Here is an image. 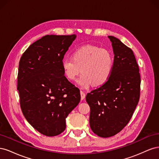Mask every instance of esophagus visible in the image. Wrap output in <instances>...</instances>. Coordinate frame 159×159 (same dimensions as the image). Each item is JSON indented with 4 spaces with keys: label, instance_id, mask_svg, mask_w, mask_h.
Masks as SVG:
<instances>
[{
    "label": "esophagus",
    "instance_id": "34e87169",
    "mask_svg": "<svg viewBox=\"0 0 159 159\" xmlns=\"http://www.w3.org/2000/svg\"><path fill=\"white\" fill-rule=\"evenodd\" d=\"M80 95H81V100H84L85 98V93L82 91H80Z\"/></svg>",
    "mask_w": 159,
    "mask_h": 159
}]
</instances>
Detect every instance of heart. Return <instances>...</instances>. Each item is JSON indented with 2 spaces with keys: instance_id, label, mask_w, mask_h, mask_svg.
I'll list each match as a JSON object with an SVG mask.
<instances>
[{
  "instance_id": "obj_1",
  "label": "heart",
  "mask_w": 159,
  "mask_h": 159,
  "mask_svg": "<svg viewBox=\"0 0 159 159\" xmlns=\"http://www.w3.org/2000/svg\"><path fill=\"white\" fill-rule=\"evenodd\" d=\"M113 66L111 53L94 46L80 48L74 51L73 57H66L61 61L64 74L69 80H74L81 71L82 74L77 82L83 88H88L91 84L100 86L106 83L111 75Z\"/></svg>"
}]
</instances>
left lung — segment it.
Instances as JSON below:
<instances>
[{
	"label": "left lung",
	"instance_id": "1",
	"mask_svg": "<svg viewBox=\"0 0 159 159\" xmlns=\"http://www.w3.org/2000/svg\"><path fill=\"white\" fill-rule=\"evenodd\" d=\"M108 38L114 54L111 75L106 83L86 95L90 107V127L104 138L115 135L127 125L138 104L141 85L132 50L118 38Z\"/></svg>",
	"mask_w": 159,
	"mask_h": 159
}]
</instances>
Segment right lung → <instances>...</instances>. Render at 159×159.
Here are the masks:
<instances>
[{"label": "right lung", "instance_id": "add662e5", "mask_svg": "<svg viewBox=\"0 0 159 159\" xmlns=\"http://www.w3.org/2000/svg\"><path fill=\"white\" fill-rule=\"evenodd\" d=\"M76 35H46L34 42L19 61L17 89L27 121L41 134L58 135L66 119L80 102V89L67 79L61 67Z\"/></svg>", "mask_w": 159, "mask_h": 159}]
</instances>
